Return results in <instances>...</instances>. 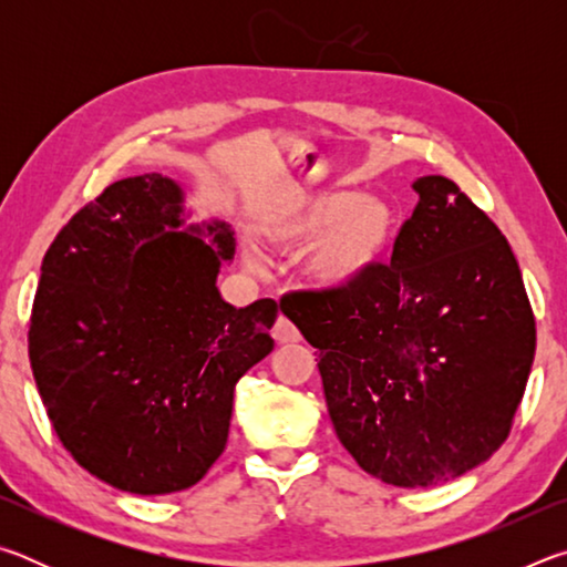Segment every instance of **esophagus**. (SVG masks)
<instances>
[{
    "mask_svg": "<svg viewBox=\"0 0 567 567\" xmlns=\"http://www.w3.org/2000/svg\"><path fill=\"white\" fill-rule=\"evenodd\" d=\"M272 338L280 344L300 342V330H297L295 324L285 318V315H280V318H277V322H275V328H272Z\"/></svg>",
    "mask_w": 567,
    "mask_h": 567,
    "instance_id": "esophagus-1",
    "label": "esophagus"
}]
</instances>
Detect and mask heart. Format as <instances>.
Masks as SVG:
<instances>
[{
	"label": "heart",
	"instance_id": "1",
	"mask_svg": "<svg viewBox=\"0 0 567 567\" xmlns=\"http://www.w3.org/2000/svg\"><path fill=\"white\" fill-rule=\"evenodd\" d=\"M265 229L280 247H305L315 241L307 257V277L322 290H344L385 257L395 233V213L378 197H360L352 189H324L295 199ZM247 260L257 262L252 249Z\"/></svg>",
	"mask_w": 567,
	"mask_h": 567
}]
</instances>
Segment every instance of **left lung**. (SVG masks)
<instances>
[{"label": "left lung", "instance_id": "1", "mask_svg": "<svg viewBox=\"0 0 567 567\" xmlns=\"http://www.w3.org/2000/svg\"><path fill=\"white\" fill-rule=\"evenodd\" d=\"M412 189L417 207L390 265L280 305L318 348L344 450L382 483L430 487L505 443L533 368L535 318L493 219L443 175Z\"/></svg>", "mask_w": 567, "mask_h": 567}]
</instances>
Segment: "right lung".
<instances>
[{
    "label": "right lung",
    "mask_w": 567,
    "mask_h": 567,
    "mask_svg": "<svg viewBox=\"0 0 567 567\" xmlns=\"http://www.w3.org/2000/svg\"><path fill=\"white\" fill-rule=\"evenodd\" d=\"M182 203L157 172L110 185L47 249L30 320L56 437L134 495L205 477L227 445L237 380L275 348L277 302L237 310L217 290L235 233L217 219L182 227Z\"/></svg>",
    "instance_id": "right-lung-1"
}]
</instances>
